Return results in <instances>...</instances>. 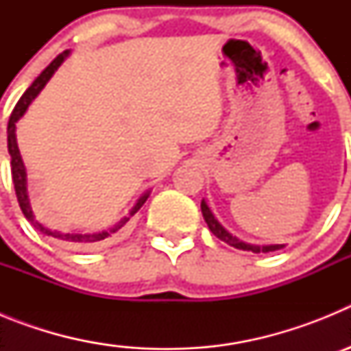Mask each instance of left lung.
<instances>
[{"instance_id":"left-lung-1","label":"left lung","mask_w":351,"mask_h":351,"mask_svg":"<svg viewBox=\"0 0 351 351\" xmlns=\"http://www.w3.org/2000/svg\"><path fill=\"white\" fill-rule=\"evenodd\" d=\"M202 214H204V219H206L207 226H209V230L213 232L214 235L218 239H221L223 243L230 244V246L237 247V250H244V251H253V253H269V251H276V250H281V244H276V246H253V244H247V243H243L241 239H237L235 235L228 234V232L223 228L221 225L218 223V219L214 218L213 213H210V209L207 207L206 202H202Z\"/></svg>"}]
</instances>
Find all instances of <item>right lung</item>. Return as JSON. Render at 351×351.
<instances>
[{
	"instance_id": "add662e5",
	"label": "right lung",
	"mask_w": 351,
	"mask_h": 351,
	"mask_svg": "<svg viewBox=\"0 0 351 351\" xmlns=\"http://www.w3.org/2000/svg\"><path fill=\"white\" fill-rule=\"evenodd\" d=\"M66 56H68V51L61 52L60 56H56L54 61H52V63L49 64V66L45 68V70H43L38 77H36L35 82L31 84L29 88L26 89V93L21 96V100L17 101V105H15L14 110H12L10 119H8V130H6V132H8V153H10V158H12L10 167H12V181H14L15 195H17L19 206H21V210H23V214L26 216L27 221L35 226L36 230L42 232V234L51 235V237L63 241L66 246L75 247V250H86V247L100 246V244H104L107 239H112L114 235H117L119 232H123V228H125L126 223L130 221V218H132L133 214L137 213V210L144 206V202L147 200L149 193H145L144 197L138 198V202L135 204V207L132 209L130 216H126V218L121 219V221L117 223L116 226H112V228H108V230H105V232H98V234H60V232H52V230H49V228H45V226H43L42 223H40L38 219L33 216V210H31L29 200H27V193H26V169H24L23 158H21V153H19V147H17V141H15V123L19 121V117L26 112V108L29 107L31 101L35 100V96L42 91L43 86L49 82V79L52 77V73L58 70V66L63 63Z\"/></svg>"
}]
</instances>
